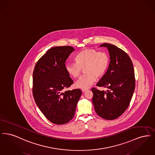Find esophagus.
<instances>
[{
	"label": "esophagus",
	"instance_id": "obj_1",
	"mask_svg": "<svg viewBox=\"0 0 155 155\" xmlns=\"http://www.w3.org/2000/svg\"><path fill=\"white\" fill-rule=\"evenodd\" d=\"M88 90V89H81V91H82V92H85L87 91Z\"/></svg>",
	"mask_w": 155,
	"mask_h": 155
}]
</instances>
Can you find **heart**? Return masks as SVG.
Wrapping results in <instances>:
<instances>
[{
  "label": "heart",
  "mask_w": 155,
  "mask_h": 155,
  "mask_svg": "<svg viewBox=\"0 0 155 155\" xmlns=\"http://www.w3.org/2000/svg\"><path fill=\"white\" fill-rule=\"evenodd\" d=\"M76 63H67L65 68L68 74L77 78L84 69L86 73L75 82L77 88L87 89L90 87L96 80V78L103 76L109 64V58L105 52H99L94 49H86L80 52L75 57Z\"/></svg>",
  "instance_id": "b5f03b06"
}]
</instances>
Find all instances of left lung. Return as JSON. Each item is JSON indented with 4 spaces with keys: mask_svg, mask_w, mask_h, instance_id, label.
<instances>
[{
    "mask_svg": "<svg viewBox=\"0 0 155 155\" xmlns=\"http://www.w3.org/2000/svg\"><path fill=\"white\" fill-rule=\"evenodd\" d=\"M102 46L107 48L110 61L96 85L109 90L91 89L92 103L98 116L111 120L118 118L128 108L135 90V74L133 62L124 51L107 43L101 45Z\"/></svg>",
    "mask_w": 155,
    "mask_h": 155,
    "instance_id": "1",
    "label": "left lung"
}]
</instances>
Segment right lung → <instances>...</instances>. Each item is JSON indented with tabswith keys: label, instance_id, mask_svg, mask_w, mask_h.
I'll use <instances>...</instances> for the list:
<instances>
[{
	"label": "right lung",
	"instance_id": "1",
	"mask_svg": "<svg viewBox=\"0 0 155 155\" xmlns=\"http://www.w3.org/2000/svg\"><path fill=\"white\" fill-rule=\"evenodd\" d=\"M74 51L70 46L51 48L38 60L33 72L35 103L46 118L58 125L73 118L82 94L80 89L66 91L73 81L66 72L65 63Z\"/></svg>",
	"mask_w": 155,
	"mask_h": 155
}]
</instances>
